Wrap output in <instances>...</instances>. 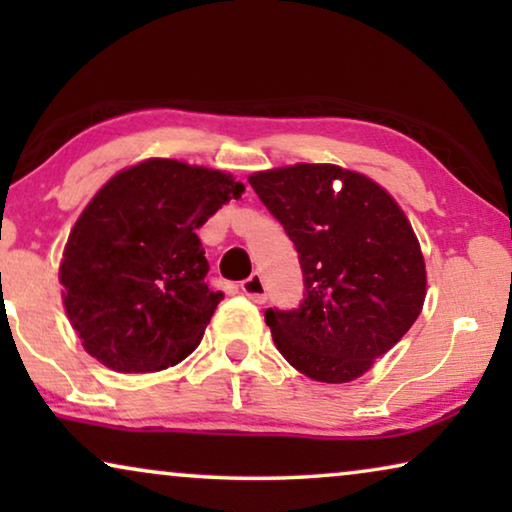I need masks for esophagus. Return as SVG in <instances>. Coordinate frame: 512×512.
<instances>
[{"label":"esophagus","mask_w":512,"mask_h":512,"mask_svg":"<svg viewBox=\"0 0 512 512\" xmlns=\"http://www.w3.org/2000/svg\"><path fill=\"white\" fill-rule=\"evenodd\" d=\"M242 293L247 298L254 300V303H265V298H268V293H265V284H263V277L261 275H251L249 279H244L242 282Z\"/></svg>","instance_id":"esophagus-1"}]
</instances>
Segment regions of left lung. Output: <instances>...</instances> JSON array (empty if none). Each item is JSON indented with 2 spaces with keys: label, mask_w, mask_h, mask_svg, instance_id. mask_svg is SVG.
I'll return each mask as SVG.
<instances>
[{
  "label": "left lung",
  "mask_w": 512,
  "mask_h": 512,
  "mask_svg": "<svg viewBox=\"0 0 512 512\" xmlns=\"http://www.w3.org/2000/svg\"><path fill=\"white\" fill-rule=\"evenodd\" d=\"M249 184L296 244L305 277L298 310L265 312L279 354L326 384L373 368L426 298V265L401 205L366 174L331 163L254 172Z\"/></svg>",
  "instance_id": "8db88e82"
}]
</instances>
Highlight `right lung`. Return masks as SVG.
I'll return each instance as SVG.
<instances>
[{
    "instance_id": "right-lung-1",
    "label": "right lung",
    "mask_w": 512,
    "mask_h": 512,
    "mask_svg": "<svg viewBox=\"0 0 512 512\" xmlns=\"http://www.w3.org/2000/svg\"><path fill=\"white\" fill-rule=\"evenodd\" d=\"M244 193L214 167L146 158L116 172L69 230L62 305L86 352L116 373H158L200 345L223 293L195 230Z\"/></svg>"
}]
</instances>
